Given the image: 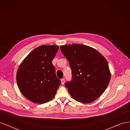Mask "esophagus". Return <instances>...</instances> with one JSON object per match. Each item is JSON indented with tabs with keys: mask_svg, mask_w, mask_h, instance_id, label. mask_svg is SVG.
<instances>
[{
	"mask_svg": "<svg viewBox=\"0 0 130 130\" xmlns=\"http://www.w3.org/2000/svg\"><path fill=\"white\" fill-rule=\"evenodd\" d=\"M61 81V84H62V85H64V82H65L64 78H62Z\"/></svg>",
	"mask_w": 130,
	"mask_h": 130,
	"instance_id": "esophagus-1",
	"label": "esophagus"
}]
</instances>
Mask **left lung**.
<instances>
[{
    "instance_id": "8db88e82",
    "label": "left lung",
    "mask_w": 130,
    "mask_h": 130,
    "mask_svg": "<svg viewBox=\"0 0 130 130\" xmlns=\"http://www.w3.org/2000/svg\"><path fill=\"white\" fill-rule=\"evenodd\" d=\"M60 49L72 69V80L65 83L70 95L82 103L95 100L111 79L107 61L96 50L84 44L62 45Z\"/></svg>"
}]
</instances>
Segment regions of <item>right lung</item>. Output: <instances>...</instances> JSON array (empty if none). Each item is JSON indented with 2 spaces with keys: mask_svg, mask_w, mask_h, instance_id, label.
Returning a JSON list of instances; mask_svg holds the SVG:
<instances>
[{
  "mask_svg": "<svg viewBox=\"0 0 130 130\" xmlns=\"http://www.w3.org/2000/svg\"><path fill=\"white\" fill-rule=\"evenodd\" d=\"M58 50L57 45H41L32 51L19 67L16 76L18 88L33 103L49 101L61 85L52 63Z\"/></svg>",
  "mask_w": 130,
  "mask_h": 130,
  "instance_id": "right-lung-1",
  "label": "right lung"
}]
</instances>
